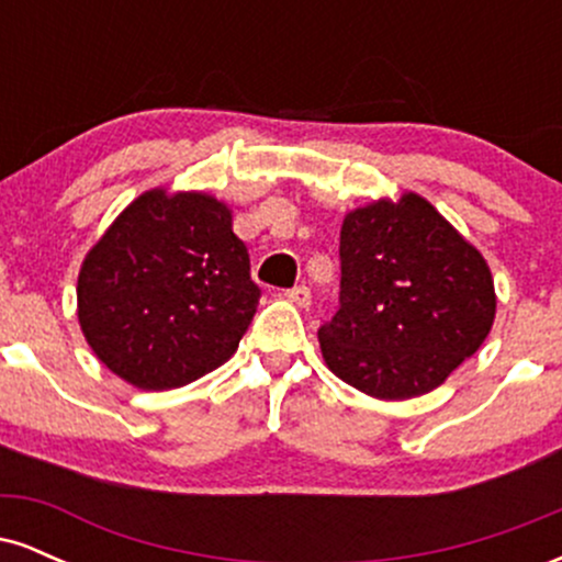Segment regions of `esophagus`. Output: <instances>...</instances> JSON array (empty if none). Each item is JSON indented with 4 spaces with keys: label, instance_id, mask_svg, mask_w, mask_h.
I'll return each mask as SVG.
<instances>
[{
    "label": "esophagus",
    "instance_id": "obj_1",
    "mask_svg": "<svg viewBox=\"0 0 562 562\" xmlns=\"http://www.w3.org/2000/svg\"><path fill=\"white\" fill-rule=\"evenodd\" d=\"M285 299L293 301V303H299L301 308H306L308 303H312V290H308L306 285H295V288L285 290Z\"/></svg>",
    "mask_w": 562,
    "mask_h": 562
}]
</instances>
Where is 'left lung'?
Listing matches in <instances>:
<instances>
[{
    "label": "left lung",
    "mask_w": 562,
    "mask_h": 562,
    "mask_svg": "<svg viewBox=\"0 0 562 562\" xmlns=\"http://www.w3.org/2000/svg\"><path fill=\"white\" fill-rule=\"evenodd\" d=\"M338 303L317 330L322 357L391 402L438 389L479 351L496 312L483 256L415 192L344 218Z\"/></svg>",
    "instance_id": "left-lung-1"
}]
</instances>
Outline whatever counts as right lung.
Returning <instances> with one entry per match:
<instances>
[{"instance_id": "add662e5", "label": "right lung", "mask_w": 562, "mask_h": 562, "mask_svg": "<svg viewBox=\"0 0 562 562\" xmlns=\"http://www.w3.org/2000/svg\"><path fill=\"white\" fill-rule=\"evenodd\" d=\"M76 295L100 362L137 389L166 391L227 362L261 288L227 205L150 190L89 250Z\"/></svg>"}]
</instances>
